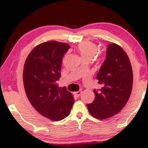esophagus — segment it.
I'll use <instances>...</instances> for the list:
<instances>
[{
    "label": "esophagus",
    "instance_id": "obj_1",
    "mask_svg": "<svg viewBox=\"0 0 148 148\" xmlns=\"http://www.w3.org/2000/svg\"><path fill=\"white\" fill-rule=\"evenodd\" d=\"M81 93H82V91L79 90V91L75 92H74V95H75L76 97H79L81 95Z\"/></svg>",
    "mask_w": 148,
    "mask_h": 148
}]
</instances>
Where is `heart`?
Instances as JSON below:
<instances>
[{
    "label": "heart",
    "instance_id": "b5f03b06",
    "mask_svg": "<svg viewBox=\"0 0 148 148\" xmlns=\"http://www.w3.org/2000/svg\"><path fill=\"white\" fill-rule=\"evenodd\" d=\"M76 49L84 60H92L98 51V46L94 42L84 41L78 44Z\"/></svg>",
    "mask_w": 148,
    "mask_h": 148
}]
</instances>
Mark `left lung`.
Returning a JSON list of instances; mask_svg holds the SVG:
<instances>
[{
    "instance_id": "left-lung-1",
    "label": "left lung",
    "mask_w": 148,
    "mask_h": 148,
    "mask_svg": "<svg viewBox=\"0 0 148 148\" xmlns=\"http://www.w3.org/2000/svg\"><path fill=\"white\" fill-rule=\"evenodd\" d=\"M97 79L101 88L98 91L95 90L94 101L87 104V107L92 116L103 120L123 109L129 100L133 86L130 58L117 44L108 45L106 58L97 73Z\"/></svg>"
}]
</instances>
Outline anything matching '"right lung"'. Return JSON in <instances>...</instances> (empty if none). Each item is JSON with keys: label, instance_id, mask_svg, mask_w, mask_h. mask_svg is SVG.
I'll return each instance as SVG.
<instances>
[{"label": "right lung", "instance_id": "obj_1", "mask_svg": "<svg viewBox=\"0 0 148 148\" xmlns=\"http://www.w3.org/2000/svg\"><path fill=\"white\" fill-rule=\"evenodd\" d=\"M69 48L63 42H43L30 51L23 67L27 97L40 114L53 121L66 118L74 103L72 93L56 84L60 77L62 57Z\"/></svg>", "mask_w": 148, "mask_h": 148}]
</instances>
